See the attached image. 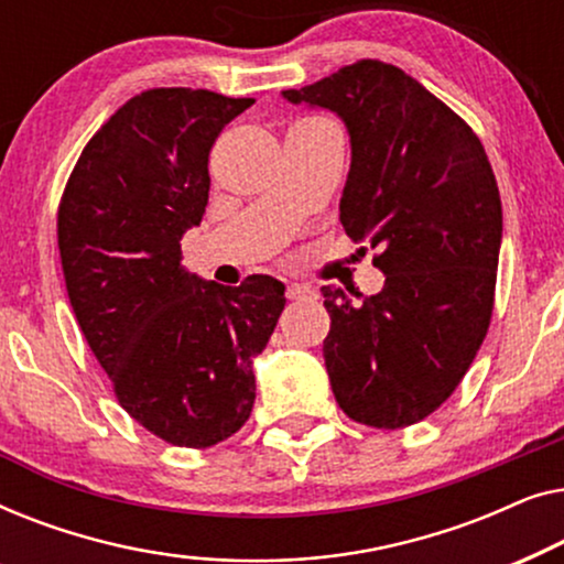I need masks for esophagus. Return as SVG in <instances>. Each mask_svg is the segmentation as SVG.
Wrapping results in <instances>:
<instances>
[{"mask_svg": "<svg viewBox=\"0 0 564 564\" xmlns=\"http://www.w3.org/2000/svg\"><path fill=\"white\" fill-rule=\"evenodd\" d=\"M284 295H288V300H313L315 290L307 288V284H290Z\"/></svg>", "mask_w": 564, "mask_h": 564, "instance_id": "esophagus-1", "label": "esophagus"}]
</instances>
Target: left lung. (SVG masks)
<instances>
[{
  "label": "left lung",
  "mask_w": 564,
  "mask_h": 564,
  "mask_svg": "<svg viewBox=\"0 0 564 564\" xmlns=\"http://www.w3.org/2000/svg\"><path fill=\"white\" fill-rule=\"evenodd\" d=\"M282 95L346 122L341 223L380 249L377 295L323 288L336 403L365 426H413L457 390L490 326L503 210L488 153L442 99L377 58Z\"/></svg>",
  "instance_id": "left-lung-1"
}]
</instances>
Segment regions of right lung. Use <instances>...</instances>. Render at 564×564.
I'll return each instance as SVG.
<instances>
[{"label":"right lung","instance_id":"right-lung-1","mask_svg":"<svg viewBox=\"0 0 564 564\" xmlns=\"http://www.w3.org/2000/svg\"><path fill=\"white\" fill-rule=\"evenodd\" d=\"M251 97L159 87L128 99L84 145L58 205L66 292L115 398L153 436L187 449L249 421L284 284L238 288L182 267V236L203 220L215 138Z\"/></svg>","mask_w":564,"mask_h":564}]
</instances>
